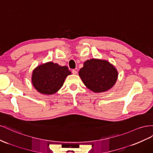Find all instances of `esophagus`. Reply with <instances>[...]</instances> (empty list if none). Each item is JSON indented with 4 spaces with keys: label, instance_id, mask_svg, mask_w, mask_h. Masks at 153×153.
<instances>
[{
    "label": "esophagus",
    "instance_id": "1",
    "mask_svg": "<svg viewBox=\"0 0 153 153\" xmlns=\"http://www.w3.org/2000/svg\"><path fill=\"white\" fill-rule=\"evenodd\" d=\"M72 73H73V75H76L78 72H77L76 70H75V69H73V70H72Z\"/></svg>",
    "mask_w": 153,
    "mask_h": 153
}]
</instances>
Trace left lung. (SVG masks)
<instances>
[{"label": "left lung", "instance_id": "8db88e82", "mask_svg": "<svg viewBox=\"0 0 153 153\" xmlns=\"http://www.w3.org/2000/svg\"><path fill=\"white\" fill-rule=\"evenodd\" d=\"M84 85L94 93H103L111 89L116 84L117 69L106 60L91 59L84 62L78 72Z\"/></svg>", "mask_w": 153, "mask_h": 153}]
</instances>
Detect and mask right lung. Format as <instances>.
I'll return each mask as SVG.
<instances>
[{"label": "right lung", "mask_w": 153, "mask_h": 153, "mask_svg": "<svg viewBox=\"0 0 153 153\" xmlns=\"http://www.w3.org/2000/svg\"><path fill=\"white\" fill-rule=\"evenodd\" d=\"M67 66L53 62L38 65L32 72L31 82L37 91L43 94L56 93L62 87L65 79L71 75Z\"/></svg>", "instance_id": "obj_1"}]
</instances>
